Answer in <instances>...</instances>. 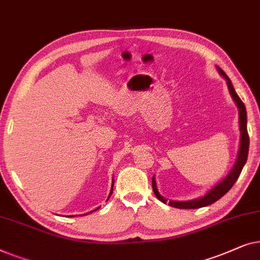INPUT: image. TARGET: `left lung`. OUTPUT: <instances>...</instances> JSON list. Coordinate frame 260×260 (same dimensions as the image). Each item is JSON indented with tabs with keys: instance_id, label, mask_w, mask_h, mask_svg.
Instances as JSON below:
<instances>
[{
	"instance_id": "obj_1",
	"label": "left lung",
	"mask_w": 260,
	"mask_h": 260,
	"mask_svg": "<svg viewBox=\"0 0 260 260\" xmlns=\"http://www.w3.org/2000/svg\"><path fill=\"white\" fill-rule=\"evenodd\" d=\"M219 74L222 75L228 82V87L230 90V94L233 100H235L237 107L239 109V128H240V145H239V151H238V156H237L236 164L235 166L230 173L228 174V177L222 179V180L214 186L213 188H211L206 194L200 197V198L197 199H192V200H187V202H174V200H170L168 202V205L170 206L177 207V208H200V207H205L208 206V205L213 204L221 198L222 196L226 194L235 182L238 180L239 175L241 173V170L245 164H246L247 160V154H248V146H250V139H248V133H247V116H246V108H245V105L243 104V101L240 100V98L238 96V94L236 93L235 88H233L231 80L229 79V76L225 74V72L222 71L221 68L217 67ZM152 186H153V192L156 198H158L160 202L166 204L167 199L164 198V197L160 196V193L158 192V188H156V184H155V178L153 175L152 179Z\"/></svg>"
}]
</instances>
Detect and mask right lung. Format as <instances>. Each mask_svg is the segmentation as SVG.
I'll use <instances>...</instances> for the list:
<instances>
[{"label": "right lung", "mask_w": 260, "mask_h": 260, "mask_svg": "<svg viewBox=\"0 0 260 260\" xmlns=\"http://www.w3.org/2000/svg\"><path fill=\"white\" fill-rule=\"evenodd\" d=\"M113 185H114V182H113ZM113 185H112V189H111V192H109V196H108V199H109V197H111V194L113 193ZM99 208L100 207H98V208H95V210H99ZM94 210V211H95ZM94 211H90V212H88V213H92V212H94ZM88 213H86V214H88ZM69 217H74V215H69Z\"/></svg>", "instance_id": "1"}]
</instances>
